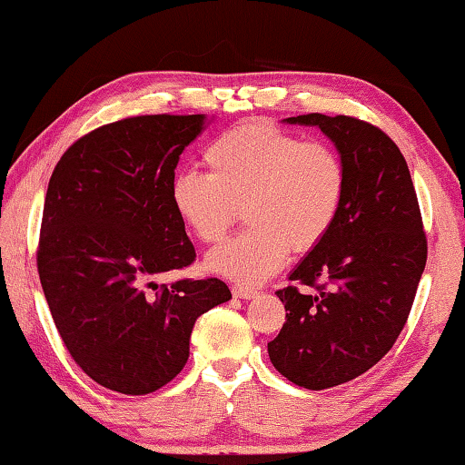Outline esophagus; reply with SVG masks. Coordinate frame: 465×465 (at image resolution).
<instances>
[{
    "label": "esophagus",
    "instance_id": "1",
    "mask_svg": "<svg viewBox=\"0 0 465 465\" xmlns=\"http://www.w3.org/2000/svg\"><path fill=\"white\" fill-rule=\"evenodd\" d=\"M232 292H233L235 299H242V301H252V299L258 297L256 291L246 289V286H240V284H233L232 286Z\"/></svg>",
    "mask_w": 465,
    "mask_h": 465
}]
</instances>
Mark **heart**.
<instances>
[{"mask_svg":"<svg viewBox=\"0 0 465 465\" xmlns=\"http://www.w3.org/2000/svg\"><path fill=\"white\" fill-rule=\"evenodd\" d=\"M209 174L179 173L171 201L201 242H219L238 209L252 225L205 256L209 272L254 286L284 266L291 248H317L340 213L345 166L323 142H302L268 124H243L205 150Z\"/></svg>","mask_w":465,"mask_h":465,"instance_id":"1","label":"heart"}]
</instances>
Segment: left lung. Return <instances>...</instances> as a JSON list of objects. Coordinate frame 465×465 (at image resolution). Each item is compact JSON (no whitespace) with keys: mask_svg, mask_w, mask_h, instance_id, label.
I'll return each instance as SVG.
<instances>
[{"mask_svg":"<svg viewBox=\"0 0 465 465\" xmlns=\"http://www.w3.org/2000/svg\"><path fill=\"white\" fill-rule=\"evenodd\" d=\"M284 124L319 128L345 166V195L331 232L276 291L286 321L268 356L309 391L350 382L382 360L401 335L425 270L417 193L399 146L356 117L307 114Z\"/></svg>","mask_w":465,"mask_h":465,"instance_id":"8db88e82","label":"left lung"}]
</instances>
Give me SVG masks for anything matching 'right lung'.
Returning a JSON list of instances; mask_svg holds the SVG:
<instances>
[{
	"mask_svg": "<svg viewBox=\"0 0 465 465\" xmlns=\"http://www.w3.org/2000/svg\"><path fill=\"white\" fill-rule=\"evenodd\" d=\"M209 122L163 114L107 124L74 142L50 176L40 284L73 360L109 391L148 394L171 382L195 321L232 299L219 278L154 282L195 260L171 184Z\"/></svg>",
	"mask_w": 465,
	"mask_h": 465,
	"instance_id": "add662e5",
	"label": "right lung"
}]
</instances>
